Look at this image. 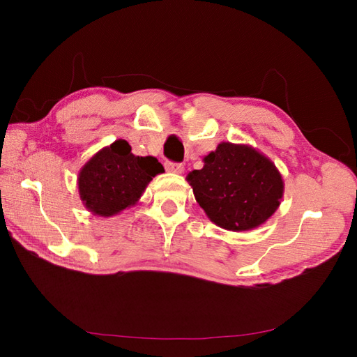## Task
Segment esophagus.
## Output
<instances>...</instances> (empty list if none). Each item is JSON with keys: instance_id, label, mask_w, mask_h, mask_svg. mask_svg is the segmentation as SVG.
<instances>
[{"instance_id": "obj_1", "label": "esophagus", "mask_w": 357, "mask_h": 357, "mask_svg": "<svg viewBox=\"0 0 357 357\" xmlns=\"http://www.w3.org/2000/svg\"><path fill=\"white\" fill-rule=\"evenodd\" d=\"M165 167H167V170L172 172V173H178L179 174V173L184 172V165L179 164V162H167Z\"/></svg>"}]
</instances>
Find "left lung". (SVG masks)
<instances>
[{
	"label": "left lung",
	"instance_id": "left-lung-1",
	"mask_svg": "<svg viewBox=\"0 0 357 357\" xmlns=\"http://www.w3.org/2000/svg\"><path fill=\"white\" fill-rule=\"evenodd\" d=\"M202 170L187 176L204 213L231 231L257 228L279 208L283 181L275 165L245 144L220 143Z\"/></svg>",
	"mask_w": 357,
	"mask_h": 357
}]
</instances>
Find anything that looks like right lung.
<instances>
[{"label":"right lung","instance_id":"right-lung-1","mask_svg":"<svg viewBox=\"0 0 357 357\" xmlns=\"http://www.w3.org/2000/svg\"><path fill=\"white\" fill-rule=\"evenodd\" d=\"M162 172L155 157L134 155L128 142L116 140L82 168L78 192L91 213L110 217L135 204L149 181Z\"/></svg>","mask_w":357,"mask_h":357}]
</instances>
